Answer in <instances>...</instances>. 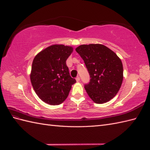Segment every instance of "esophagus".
<instances>
[{
	"mask_svg": "<svg viewBox=\"0 0 150 150\" xmlns=\"http://www.w3.org/2000/svg\"><path fill=\"white\" fill-rule=\"evenodd\" d=\"M76 81L77 82H79V81H80V78H79V77H76Z\"/></svg>",
	"mask_w": 150,
	"mask_h": 150,
	"instance_id": "obj_1",
	"label": "esophagus"
}]
</instances>
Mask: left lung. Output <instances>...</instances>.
<instances>
[{"instance_id": "8db88e82", "label": "left lung", "mask_w": 150, "mask_h": 150, "mask_svg": "<svg viewBox=\"0 0 150 150\" xmlns=\"http://www.w3.org/2000/svg\"><path fill=\"white\" fill-rule=\"evenodd\" d=\"M76 51L89 73L86 92L98 104L106 103L117 94L123 79L122 64L117 54L102 44L81 45Z\"/></svg>"}]
</instances>
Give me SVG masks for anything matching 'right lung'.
Wrapping results in <instances>:
<instances>
[{
    "mask_svg": "<svg viewBox=\"0 0 150 150\" xmlns=\"http://www.w3.org/2000/svg\"><path fill=\"white\" fill-rule=\"evenodd\" d=\"M73 48L52 45L36 55L32 64L30 79L36 94L42 100L58 105L67 98L76 79L70 76L66 60Z\"/></svg>",
    "mask_w": 150,
    "mask_h": 150,
    "instance_id": "1",
    "label": "right lung"
}]
</instances>
